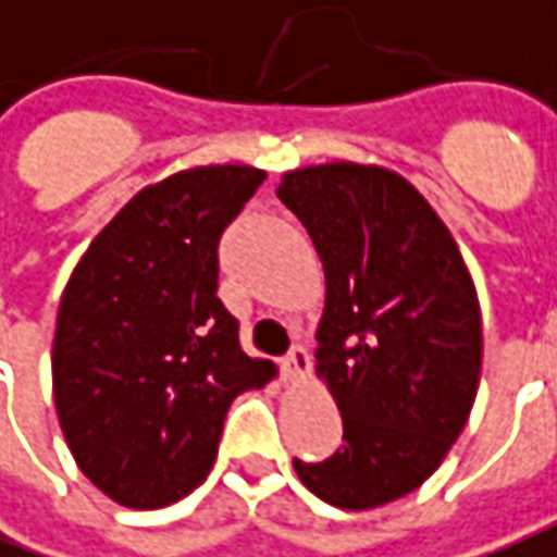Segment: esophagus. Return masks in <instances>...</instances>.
Returning <instances> with one entry per match:
<instances>
[{"instance_id":"1","label":"esophagus","mask_w":557,"mask_h":557,"mask_svg":"<svg viewBox=\"0 0 557 557\" xmlns=\"http://www.w3.org/2000/svg\"><path fill=\"white\" fill-rule=\"evenodd\" d=\"M283 373L292 383L305 380L307 373H310V352H307L305 346H292V352L283 359Z\"/></svg>"}]
</instances>
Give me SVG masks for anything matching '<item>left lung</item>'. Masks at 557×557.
I'll use <instances>...</instances> for the list:
<instances>
[{
	"label": "left lung",
	"mask_w": 557,
	"mask_h": 557,
	"mask_svg": "<svg viewBox=\"0 0 557 557\" xmlns=\"http://www.w3.org/2000/svg\"><path fill=\"white\" fill-rule=\"evenodd\" d=\"M277 198L322 259L317 373L344 416L332 458L292 465L332 507H383L441 468L468 422L482 364L473 280L449 228L395 171L307 165L283 174Z\"/></svg>",
	"instance_id": "obj_1"
}]
</instances>
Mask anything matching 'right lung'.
<instances>
[{"label": "right lung", "mask_w": 557, "mask_h": 557, "mask_svg": "<svg viewBox=\"0 0 557 557\" xmlns=\"http://www.w3.org/2000/svg\"><path fill=\"white\" fill-rule=\"evenodd\" d=\"M252 165H198L144 186L81 256L53 337V400L96 488L169 507L208 480L232 400L277 368L250 359L216 298L220 235L262 186Z\"/></svg>", "instance_id": "right-lung-1"}]
</instances>
